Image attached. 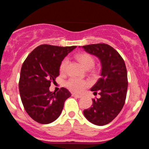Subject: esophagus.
Returning a JSON list of instances; mask_svg holds the SVG:
<instances>
[{
	"mask_svg": "<svg viewBox=\"0 0 149 149\" xmlns=\"http://www.w3.org/2000/svg\"><path fill=\"white\" fill-rule=\"evenodd\" d=\"M72 96L76 97V98H80L82 96L80 95H77V94H72Z\"/></svg>",
	"mask_w": 149,
	"mask_h": 149,
	"instance_id": "1",
	"label": "esophagus"
}]
</instances>
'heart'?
<instances>
[{
    "instance_id": "obj_1",
    "label": "heart",
    "mask_w": 149,
    "mask_h": 149,
    "mask_svg": "<svg viewBox=\"0 0 149 149\" xmlns=\"http://www.w3.org/2000/svg\"><path fill=\"white\" fill-rule=\"evenodd\" d=\"M77 59L80 61V64L83 65L85 69H89L93 67L95 65V59L90 54L88 53H82L76 56ZM69 64V59L68 58H65L63 59L60 64L59 71L61 73L66 71V66ZM88 85V82L84 80H80L78 78H71L66 82V86L71 91L74 92H80L83 91Z\"/></svg>"
}]
</instances>
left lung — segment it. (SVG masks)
Returning <instances> with one entry per match:
<instances>
[{
    "instance_id": "8db88e82",
    "label": "left lung",
    "mask_w": 149,
    "mask_h": 149,
    "mask_svg": "<svg viewBox=\"0 0 149 149\" xmlns=\"http://www.w3.org/2000/svg\"><path fill=\"white\" fill-rule=\"evenodd\" d=\"M85 52L96 56L102 64L101 78L91 88L100 98L92 100V107L83 111L85 117L96 125H105L119 114L125 102L127 73L122 57L111 46L104 43L83 46Z\"/></svg>"
}]
</instances>
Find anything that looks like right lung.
<instances>
[{"label": "right lung", "mask_w": 149, "mask_h": 149, "mask_svg": "<svg viewBox=\"0 0 149 149\" xmlns=\"http://www.w3.org/2000/svg\"><path fill=\"white\" fill-rule=\"evenodd\" d=\"M76 46H38L22 64L19 90L24 109L29 116L41 124L52 123L60 116L65 101L71 94L61 88L57 92L49 90L51 82L59 75L64 58Z\"/></svg>", "instance_id": "1"}]
</instances>
